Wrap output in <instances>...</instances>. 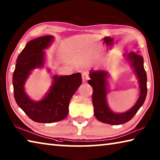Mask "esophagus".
Segmentation results:
<instances>
[{
    "mask_svg": "<svg viewBox=\"0 0 160 160\" xmlns=\"http://www.w3.org/2000/svg\"><path fill=\"white\" fill-rule=\"evenodd\" d=\"M82 82H86L87 81L89 80V75L87 72H84L82 74Z\"/></svg>",
    "mask_w": 160,
    "mask_h": 160,
    "instance_id": "esophagus-1",
    "label": "esophagus"
}]
</instances>
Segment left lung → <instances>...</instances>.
<instances>
[{
    "label": "left lung",
    "instance_id": "obj_1",
    "mask_svg": "<svg viewBox=\"0 0 160 160\" xmlns=\"http://www.w3.org/2000/svg\"><path fill=\"white\" fill-rule=\"evenodd\" d=\"M139 51H131L123 54L125 61L128 62L133 72L138 80L140 95L135 104L125 112L116 113L109 107L107 103V93L109 92V72L104 70H92L90 72L88 83L92 87V104L94 116L102 123L111 125H119L128 122L133 117L144 103L147 96V74L144 68V60L138 54Z\"/></svg>",
    "mask_w": 160,
    "mask_h": 160
}]
</instances>
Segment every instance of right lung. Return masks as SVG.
<instances>
[{"label": "right lung", "mask_w": 160, "mask_h": 160, "mask_svg": "<svg viewBox=\"0 0 160 160\" xmlns=\"http://www.w3.org/2000/svg\"><path fill=\"white\" fill-rule=\"evenodd\" d=\"M54 37L47 35L28 42L17 58L12 75L14 97L19 107L32 121L37 123H54L66 117L70 99L82 84L80 72L70 75H53L48 92L39 101H34L25 92V85L34 69L43 68L47 49ZM50 72L51 70L48 69Z\"/></svg>", "instance_id": "right-lung-1"}]
</instances>
